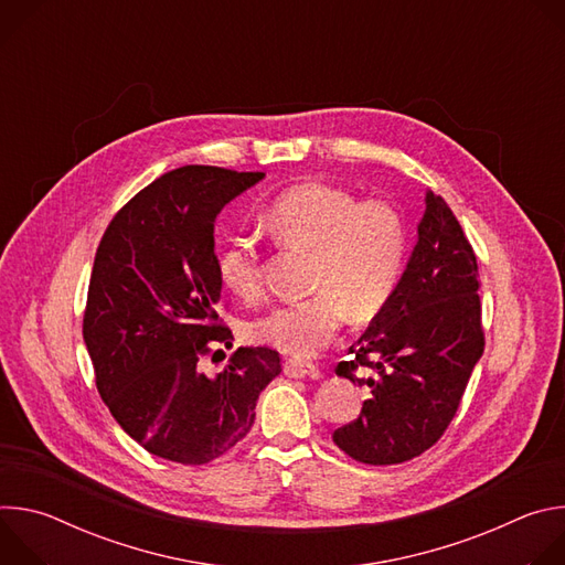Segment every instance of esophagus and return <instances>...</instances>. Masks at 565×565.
Returning <instances> with one entry per match:
<instances>
[{"instance_id":"obj_1","label":"esophagus","mask_w":565,"mask_h":565,"mask_svg":"<svg viewBox=\"0 0 565 565\" xmlns=\"http://www.w3.org/2000/svg\"><path fill=\"white\" fill-rule=\"evenodd\" d=\"M284 375L292 377V380H301V377H317L319 369L310 362H299V360H288L284 364Z\"/></svg>"}]
</instances>
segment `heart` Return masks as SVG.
<instances>
[{"mask_svg": "<svg viewBox=\"0 0 565 565\" xmlns=\"http://www.w3.org/2000/svg\"><path fill=\"white\" fill-rule=\"evenodd\" d=\"M277 236L315 250L312 295L279 303L255 324L257 342L295 360L324 351L351 310L358 319L377 315L395 292L407 262V227L386 201H362L335 185L303 183L268 207ZM216 275L234 297L257 299L262 262L255 238L234 232L216 253Z\"/></svg>", "mask_w": 565, "mask_h": 565, "instance_id": "b5f03b06", "label": "heart"}]
</instances>
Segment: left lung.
Returning a JSON list of instances; mask_svg holds the SVG:
<instances>
[{"label":"left lung","instance_id":"obj_1","mask_svg":"<svg viewBox=\"0 0 565 565\" xmlns=\"http://www.w3.org/2000/svg\"><path fill=\"white\" fill-rule=\"evenodd\" d=\"M482 349L476 255L449 205L427 192L407 270L335 369L371 388L335 445L366 465L420 456L456 416Z\"/></svg>","mask_w":565,"mask_h":565}]
</instances>
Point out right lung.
Here are the masks:
<instances>
[{"instance_id":"obj_1","label":"right lung","mask_w":565,"mask_h":565,"mask_svg":"<svg viewBox=\"0 0 565 565\" xmlns=\"http://www.w3.org/2000/svg\"><path fill=\"white\" fill-rule=\"evenodd\" d=\"M264 177L172 170L114 216L98 246L83 338L105 405L153 456L183 465L223 456L246 438L259 393L281 373L266 347L236 349L216 375L201 371L203 355L234 340L216 315L214 221Z\"/></svg>"}]
</instances>
